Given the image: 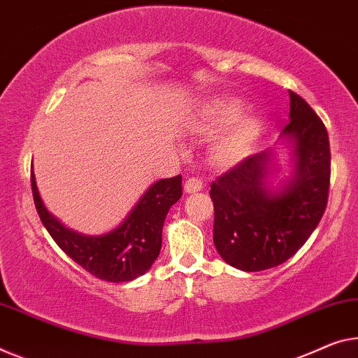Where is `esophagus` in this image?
<instances>
[{
    "label": "esophagus",
    "mask_w": 358,
    "mask_h": 358,
    "mask_svg": "<svg viewBox=\"0 0 358 358\" xmlns=\"http://www.w3.org/2000/svg\"><path fill=\"white\" fill-rule=\"evenodd\" d=\"M201 189H203V180L196 178H192L184 184L185 194H196V192H200Z\"/></svg>",
    "instance_id": "obj_1"
}]
</instances>
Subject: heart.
I'll return each instance as SVG.
<instances>
[{
  "label": "heart",
  "mask_w": 358,
  "mask_h": 358,
  "mask_svg": "<svg viewBox=\"0 0 358 358\" xmlns=\"http://www.w3.org/2000/svg\"><path fill=\"white\" fill-rule=\"evenodd\" d=\"M246 102L236 96H216L200 103L192 118V129L200 134H214L227 128L211 145V162L219 168H232L245 162L259 144L266 123L257 113H246Z\"/></svg>",
  "instance_id": "heart-1"
}]
</instances>
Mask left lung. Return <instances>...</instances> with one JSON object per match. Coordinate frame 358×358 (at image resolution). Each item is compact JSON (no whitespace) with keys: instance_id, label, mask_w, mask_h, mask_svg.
Listing matches in <instances>:
<instances>
[{"instance_id":"8db88e82","label":"left lung","mask_w":358,"mask_h":358,"mask_svg":"<svg viewBox=\"0 0 358 358\" xmlns=\"http://www.w3.org/2000/svg\"><path fill=\"white\" fill-rule=\"evenodd\" d=\"M278 145L288 148L287 168L278 163L277 150L267 148L211 185L214 246L229 266L243 272L267 271L288 261L327 208L328 133L309 103L291 91L289 123Z\"/></svg>"}]
</instances>
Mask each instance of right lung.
Returning a JSON list of instances; mask_svg holds the SVG:
<instances>
[{
	"mask_svg": "<svg viewBox=\"0 0 358 358\" xmlns=\"http://www.w3.org/2000/svg\"><path fill=\"white\" fill-rule=\"evenodd\" d=\"M31 190L41 222L59 248L94 277L123 283L144 275L160 255L164 219L182 196V178L153 182L117 227L99 235L76 232L49 213L33 169Z\"/></svg>",
	"mask_w": 358,
	"mask_h": 358,
	"instance_id": "right-lung-1",
	"label": "right lung"
}]
</instances>
